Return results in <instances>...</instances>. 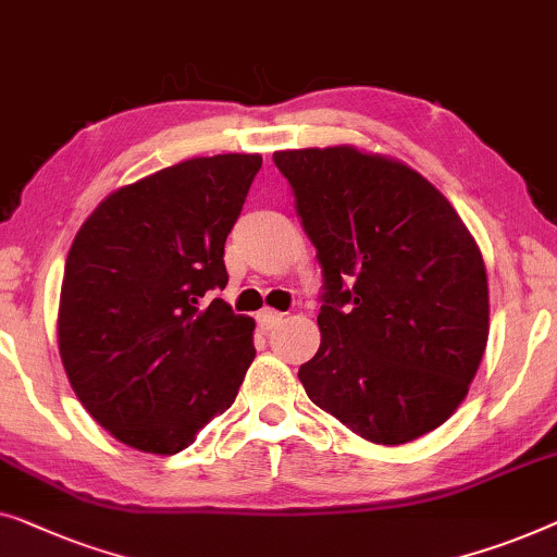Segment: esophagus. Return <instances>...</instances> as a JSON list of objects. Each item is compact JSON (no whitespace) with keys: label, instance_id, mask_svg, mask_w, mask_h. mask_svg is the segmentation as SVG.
<instances>
[{"label":"esophagus","instance_id":"34e87169","mask_svg":"<svg viewBox=\"0 0 557 557\" xmlns=\"http://www.w3.org/2000/svg\"><path fill=\"white\" fill-rule=\"evenodd\" d=\"M257 323H260L262 331H272V327L282 323V312H277V310H270V308H268V310H262L260 315H257Z\"/></svg>","mask_w":557,"mask_h":557}]
</instances>
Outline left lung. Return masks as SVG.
<instances>
[{
    "instance_id": "obj_1",
    "label": "left lung",
    "mask_w": 557,
    "mask_h": 557,
    "mask_svg": "<svg viewBox=\"0 0 557 557\" xmlns=\"http://www.w3.org/2000/svg\"><path fill=\"white\" fill-rule=\"evenodd\" d=\"M323 268L320 348L297 379L373 444L434 432L465 401L490 335L480 247L442 191L354 146L277 151Z\"/></svg>"
}]
</instances>
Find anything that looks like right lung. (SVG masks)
<instances>
[{
	"label": "right lung",
	"instance_id": "add662e5",
	"mask_svg": "<svg viewBox=\"0 0 557 557\" xmlns=\"http://www.w3.org/2000/svg\"><path fill=\"white\" fill-rule=\"evenodd\" d=\"M260 166V153L182 161L113 191L75 234L60 358L85 411L133 449L194 444L255 360V320L209 293L230 280L224 242Z\"/></svg>",
	"mask_w": 557,
	"mask_h": 557
}]
</instances>
